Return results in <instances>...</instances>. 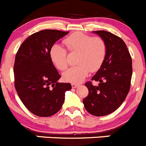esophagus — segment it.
<instances>
[{"label": "esophagus", "instance_id": "obj_1", "mask_svg": "<svg viewBox=\"0 0 146 146\" xmlns=\"http://www.w3.org/2000/svg\"><path fill=\"white\" fill-rule=\"evenodd\" d=\"M71 86H72V87H73V88H76V87L78 86V84H76V83H72Z\"/></svg>", "mask_w": 146, "mask_h": 146}]
</instances>
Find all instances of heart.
Listing matches in <instances>:
<instances>
[{"mask_svg":"<svg viewBox=\"0 0 146 146\" xmlns=\"http://www.w3.org/2000/svg\"><path fill=\"white\" fill-rule=\"evenodd\" d=\"M67 48L71 52H78L77 63L65 71L63 78L66 81L80 83L88 76L89 72L99 70L104 63L107 54V45L100 36L74 32L63 41ZM50 58L58 70L63 71L68 66L69 61L66 49L58 44H53L50 50Z\"/></svg>","mask_w":146,"mask_h":146,"instance_id":"heart-1","label":"heart"}]
</instances>
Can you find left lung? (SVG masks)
Segmentation results:
<instances>
[{"label": "left lung", "mask_w": 146, "mask_h": 146, "mask_svg": "<svg viewBox=\"0 0 146 146\" xmlns=\"http://www.w3.org/2000/svg\"><path fill=\"white\" fill-rule=\"evenodd\" d=\"M104 39L107 54L104 63L92 78L99 81L97 86L92 81L85 84L88 94L83 103L92 115L105 116L120 107L130 88L133 67L132 58L126 44L119 36L107 31H94Z\"/></svg>", "instance_id": "8db88e82"}]
</instances>
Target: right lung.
Wrapping results in <instances>:
<instances>
[{
	"label": "right lung",
	"instance_id": "obj_1",
	"mask_svg": "<svg viewBox=\"0 0 146 146\" xmlns=\"http://www.w3.org/2000/svg\"><path fill=\"white\" fill-rule=\"evenodd\" d=\"M69 32L44 29L30 35L20 46L15 58L14 86L26 107L38 117L58 112L71 89L69 83H58L61 77L50 58V50Z\"/></svg>",
	"mask_w": 146,
	"mask_h": 146
}]
</instances>
